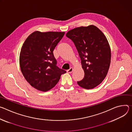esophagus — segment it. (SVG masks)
Returning <instances> with one entry per match:
<instances>
[{"label":"esophagus","instance_id":"obj_1","mask_svg":"<svg viewBox=\"0 0 132 132\" xmlns=\"http://www.w3.org/2000/svg\"><path fill=\"white\" fill-rule=\"evenodd\" d=\"M73 70V69L72 68H70L69 70H68L67 71V72L68 73H71L72 72Z\"/></svg>","mask_w":132,"mask_h":132}]
</instances>
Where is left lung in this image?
<instances>
[{
  "mask_svg": "<svg viewBox=\"0 0 132 132\" xmlns=\"http://www.w3.org/2000/svg\"><path fill=\"white\" fill-rule=\"evenodd\" d=\"M66 36L73 42L84 72L78 85L93 89L105 79L110 65L111 49L105 36L96 26L90 25L73 29Z\"/></svg>",
  "mask_w": 132,
  "mask_h": 132,
  "instance_id": "obj_1",
  "label": "left lung"
}]
</instances>
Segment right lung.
Wrapping results in <instances>:
<instances>
[{"mask_svg":"<svg viewBox=\"0 0 132 132\" xmlns=\"http://www.w3.org/2000/svg\"><path fill=\"white\" fill-rule=\"evenodd\" d=\"M64 35V32L36 31L23 44L19 57L20 69L27 81L38 90H50L66 73L56 66L53 52Z\"/></svg>","mask_w":132,"mask_h":132,"instance_id":"right-lung-1","label":"right lung"}]
</instances>
